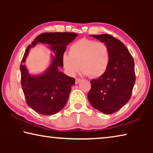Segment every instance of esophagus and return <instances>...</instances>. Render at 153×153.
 Wrapping results in <instances>:
<instances>
[{
  "mask_svg": "<svg viewBox=\"0 0 153 153\" xmlns=\"http://www.w3.org/2000/svg\"><path fill=\"white\" fill-rule=\"evenodd\" d=\"M82 79L80 78H76V84H78V83L81 81Z\"/></svg>",
  "mask_w": 153,
  "mask_h": 153,
  "instance_id": "esophagus-1",
  "label": "esophagus"
}]
</instances>
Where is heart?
I'll return each instance as SVG.
<instances>
[{
    "instance_id": "1",
    "label": "heart",
    "mask_w": 153,
    "mask_h": 153,
    "mask_svg": "<svg viewBox=\"0 0 153 153\" xmlns=\"http://www.w3.org/2000/svg\"><path fill=\"white\" fill-rule=\"evenodd\" d=\"M69 54L63 55V64L71 76H74L81 67L88 76L100 77L105 73L109 64V51L102 42L82 38L71 45Z\"/></svg>"
}]
</instances>
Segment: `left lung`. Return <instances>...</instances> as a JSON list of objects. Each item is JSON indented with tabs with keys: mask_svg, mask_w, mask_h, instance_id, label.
<instances>
[{
	"mask_svg": "<svg viewBox=\"0 0 153 153\" xmlns=\"http://www.w3.org/2000/svg\"><path fill=\"white\" fill-rule=\"evenodd\" d=\"M107 45L109 64L105 73L92 79L88 94L90 104L105 114H112L130 99L136 81L134 61L126 46L110 34L92 35Z\"/></svg>",
	"mask_w": 153,
	"mask_h": 153,
	"instance_id": "1",
	"label": "left lung"
}]
</instances>
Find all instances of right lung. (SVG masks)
I'll use <instances>...</instances> for the list:
<instances>
[{"label":"right lung","instance_id":"right-lung-1","mask_svg":"<svg viewBox=\"0 0 153 153\" xmlns=\"http://www.w3.org/2000/svg\"><path fill=\"white\" fill-rule=\"evenodd\" d=\"M77 36L73 32H46L38 35L27 46L20 65L21 84L27 105L36 112L52 115L59 112L65 105L75 79L59 71L62 67L63 56L66 45ZM38 42L47 43L55 52L51 66L45 73L37 76L28 74L23 65L29 51Z\"/></svg>","mask_w":153,"mask_h":153}]
</instances>
